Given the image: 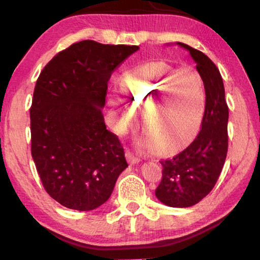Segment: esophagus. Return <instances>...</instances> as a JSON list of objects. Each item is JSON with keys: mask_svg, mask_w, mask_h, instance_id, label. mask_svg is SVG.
<instances>
[{"mask_svg": "<svg viewBox=\"0 0 260 260\" xmlns=\"http://www.w3.org/2000/svg\"><path fill=\"white\" fill-rule=\"evenodd\" d=\"M126 158L131 165H135V164H138V162H140V158L136 157L134 153L131 151H126Z\"/></svg>", "mask_w": 260, "mask_h": 260, "instance_id": "obj_1", "label": "esophagus"}]
</instances>
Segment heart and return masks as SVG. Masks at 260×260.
<instances>
[{
    "label": "heart",
    "mask_w": 260,
    "mask_h": 260,
    "mask_svg": "<svg viewBox=\"0 0 260 260\" xmlns=\"http://www.w3.org/2000/svg\"><path fill=\"white\" fill-rule=\"evenodd\" d=\"M141 109L146 129L138 141L141 150L172 153L190 144L203 119L206 93L201 74L191 68L177 69L157 61L126 74L119 89L110 94L121 129L138 124Z\"/></svg>",
    "instance_id": "obj_1"
}]
</instances>
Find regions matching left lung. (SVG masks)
Returning a JSON list of instances; mask_svg holds the SVG:
<instances>
[{"label":"left lung","instance_id":"1","mask_svg":"<svg viewBox=\"0 0 260 260\" xmlns=\"http://www.w3.org/2000/svg\"><path fill=\"white\" fill-rule=\"evenodd\" d=\"M175 45L188 50L196 63L205 86L206 105L201 131L190 146L172 159L160 161L162 179L156 197L171 208H189L212 190L225 164L228 107L221 74L213 61L186 43Z\"/></svg>","mask_w":260,"mask_h":260}]
</instances>
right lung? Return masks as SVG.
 Here are the masks:
<instances>
[{
    "mask_svg": "<svg viewBox=\"0 0 260 260\" xmlns=\"http://www.w3.org/2000/svg\"><path fill=\"white\" fill-rule=\"evenodd\" d=\"M139 49L74 43L38 79L29 110L30 150L46 191L65 208L90 211L104 204L128 166L102 109L114 69Z\"/></svg>",
    "mask_w": 260,
    "mask_h": 260,
    "instance_id": "add662e5",
    "label": "right lung"
}]
</instances>
